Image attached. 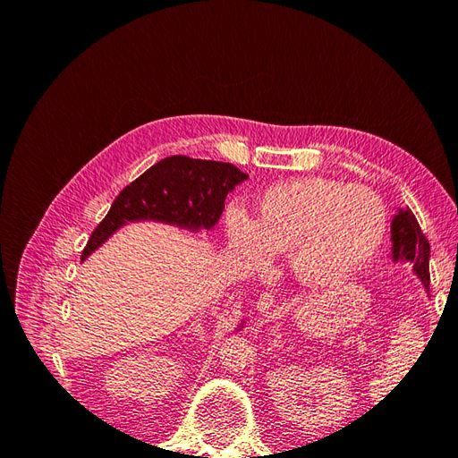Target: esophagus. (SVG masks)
Segmentation results:
<instances>
[{
	"mask_svg": "<svg viewBox=\"0 0 458 458\" xmlns=\"http://www.w3.org/2000/svg\"><path fill=\"white\" fill-rule=\"evenodd\" d=\"M273 306H275V294L267 293V290H266V293H261L259 298H258V310L261 313H267V311L273 310Z\"/></svg>",
	"mask_w": 458,
	"mask_h": 458,
	"instance_id": "1",
	"label": "esophagus"
}]
</instances>
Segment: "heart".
I'll return each mask as SVG.
<instances>
[{
  "label": "heart",
  "instance_id": "b5f03b06",
  "mask_svg": "<svg viewBox=\"0 0 458 458\" xmlns=\"http://www.w3.org/2000/svg\"><path fill=\"white\" fill-rule=\"evenodd\" d=\"M387 229L386 204L363 185L330 177H300L261 192L254 217L227 216V233L252 267L271 263L290 248V267L300 281L335 284L363 269L378 252Z\"/></svg>",
  "mask_w": 458,
  "mask_h": 458
}]
</instances>
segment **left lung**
Masks as SVG:
<instances>
[{
  "label": "left lung",
  "mask_w": 458,
  "mask_h": 458,
  "mask_svg": "<svg viewBox=\"0 0 458 458\" xmlns=\"http://www.w3.org/2000/svg\"><path fill=\"white\" fill-rule=\"evenodd\" d=\"M394 259L409 261L429 293V242L414 214L405 208L392 219Z\"/></svg>",
  "instance_id": "1"
}]
</instances>
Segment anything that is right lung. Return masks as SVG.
<instances>
[{
	"label": "right lung",
	"mask_w": 458,
	"mask_h": 458,
	"mask_svg": "<svg viewBox=\"0 0 458 458\" xmlns=\"http://www.w3.org/2000/svg\"><path fill=\"white\" fill-rule=\"evenodd\" d=\"M246 177L229 162L183 155L164 158L120 191L108 214L93 229L81 259L126 221L158 219L189 229L214 227L229 191Z\"/></svg>",
	"instance_id": "right-lung-1"
}]
</instances>
